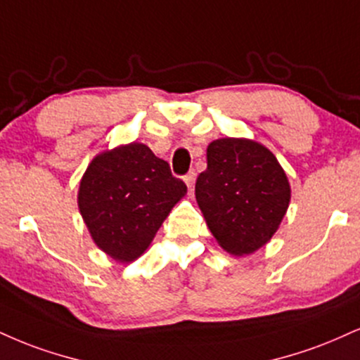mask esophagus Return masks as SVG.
I'll list each match as a JSON object with an SVG mask.
<instances>
[{
    "label": "esophagus",
    "mask_w": 360,
    "mask_h": 360,
    "mask_svg": "<svg viewBox=\"0 0 360 360\" xmlns=\"http://www.w3.org/2000/svg\"><path fill=\"white\" fill-rule=\"evenodd\" d=\"M184 181H186V184H188L189 191L193 193V189H194V183H196V171H189V172H188V176L184 177Z\"/></svg>",
    "instance_id": "34e87169"
}]
</instances>
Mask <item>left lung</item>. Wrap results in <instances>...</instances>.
<instances>
[{"instance_id":"8db88e82","label":"left lung","mask_w":360,"mask_h":360,"mask_svg":"<svg viewBox=\"0 0 360 360\" xmlns=\"http://www.w3.org/2000/svg\"><path fill=\"white\" fill-rule=\"evenodd\" d=\"M207 169L196 181V201L224 251L245 257L265 246L287 214L292 188L268 147L253 139H216Z\"/></svg>"}]
</instances>
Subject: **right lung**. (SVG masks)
Instances as JSON below:
<instances>
[{"instance_id":"obj_1","label":"right lung","mask_w":360,"mask_h":360,"mask_svg":"<svg viewBox=\"0 0 360 360\" xmlns=\"http://www.w3.org/2000/svg\"><path fill=\"white\" fill-rule=\"evenodd\" d=\"M186 193L166 161L142 142H131L95 155L80 179L77 202L94 243L124 265L149 248Z\"/></svg>"}]
</instances>
